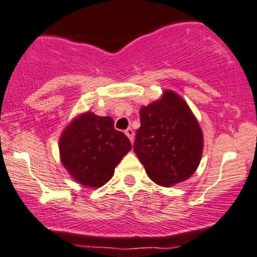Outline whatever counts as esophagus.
Listing matches in <instances>:
<instances>
[{
	"label": "esophagus",
	"mask_w": 257,
	"mask_h": 257,
	"mask_svg": "<svg viewBox=\"0 0 257 257\" xmlns=\"http://www.w3.org/2000/svg\"><path fill=\"white\" fill-rule=\"evenodd\" d=\"M125 134H126V136H127V137L130 138V141H131V142H134V138H135V132H134V130H132L131 127L126 128V130H125Z\"/></svg>",
	"instance_id": "obj_1"
}]
</instances>
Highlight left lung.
I'll use <instances>...</instances> for the list:
<instances>
[{
  "label": "left lung",
  "mask_w": 257,
  "mask_h": 257,
  "mask_svg": "<svg viewBox=\"0 0 257 257\" xmlns=\"http://www.w3.org/2000/svg\"><path fill=\"white\" fill-rule=\"evenodd\" d=\"M134 151L152 181L164 187L194 174L203 152V134L187 103L171 91L140 113Z\"/></svg>",
  "instance_id": "obj_1"
}]
</instances>
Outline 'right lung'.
<instances>
[{"mask_svg": "<svg viewBox=\"0 0 257 257\" xmlns=\"http://www.w3.org/2000/svg\"><path fill=\"white\" fill-rule=\"evenodd\" d=\"M59 151L63 165L74 180L96 188L113 177L115 166L131 151V143L123 132L114 128L110 116L88 111L65 128Z\"/></svg>", "mask_w": 257, "mask_h": 257, "instance_id": "right-lung-1", "label": "right lung"}]
</instances>
